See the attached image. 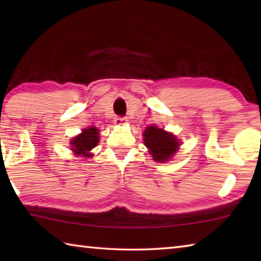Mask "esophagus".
<instances>
[{"label": "esophagus", "instance_id": "obj_1", "mask_svg": "<svg viewBox=\"0 0 261 261\" xmlns=\"http://www.w3.org/2000/svg\"><path fill=\"white\" fill-rule=\"evenodd\" d=\"M127 123L126 117H116L115 118V124L116 125H124Z\"/></svg>", "mask_w": 261, "mask_h": 261}]
</instances>
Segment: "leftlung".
<instances>
[{"label": "left lung", "instance_id": "left-lung-1", "mask_svg": "<svg viewBox=\"0 0 261 261\" xmlns=\"http://www.w3.org/2000/svg\"><path fill=\"white\" fill-rule=\"evenodd\" d=\"M143 137L148 153L156 162L169 161L180 145V141L173 134L155 125L147 126L144 130Z\"/></svg>", "mask_w": 261, "mask_h": 261}]
</instances>
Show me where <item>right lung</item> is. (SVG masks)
Wrapping results in <instances>:
<instances>
[{
	"label": "right lung",
	"mask_w": 261,
	"mask_h": 261,
	"mask_svg": "<svg viewBox=\"0 0 261 261\" xmlns=\"http://www.w3.org/2000/svg\"><path fill=\"white\" fill-rule=\"evenodd\" d=\"M99 130L95 126H90L87 129H84L81 135L74 137L71 139V149L76 156H93L91 153L92 149L98 146L99 143Z\"/></svg>",
	"instance_id": "add662e5"
}]
</instances>
